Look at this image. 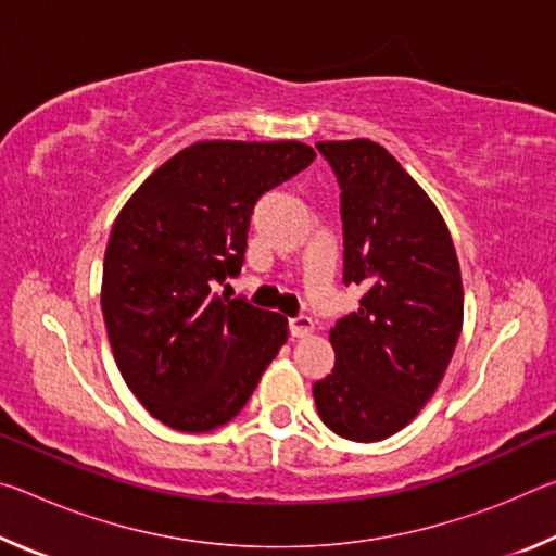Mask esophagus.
<instances>
[{
  "instance_id": "1",
  "label": "esophagus",
  "mask_w": 556,
  "mask_h": 556,
  "mask_svg": "<svg viewBox=\"0 0 556 556\" xmlns=\"http://www.w3.org/2000/svg\"><path fill=\"white\" fill-rule=\"evenodd\" d=\"M314 331V321L308 316H296V318H291L289 321V333H291V338H304V336H308Z\"/></svg>"
}]
</instances>
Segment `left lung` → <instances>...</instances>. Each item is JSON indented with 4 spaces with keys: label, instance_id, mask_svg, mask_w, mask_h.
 <instances>
[{
    "label": "left lung",
    "instance_id": "1",
    "mask_svg": "<svg viewBox=\"0 0 556 556\" xmlns=\"http://www.w3.org/2000/svg\"><path fill=\"white\" fill-rule=\"evenodd\" d=\"M341 186L343 285L357 312L331 328L333 370L314 382L324 425L382 441L437 392L464 326V285L444 218L388 149L370 139L318 142Z\"/></svg>",
    "mask_w": 556,
    "mask_h": 556
}]
</instances>
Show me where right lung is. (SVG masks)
I'll return each mask as SVG.
<instances>
[{
	"label": "right lung",
	"instance_id": "add662e5",
	"mask_svg": "<svg viewBox=\"0 0 556 556\" xmlns=\"http://www.w3.org/2000/svg\"><path fill=\"white\" fill-rule=\"evenodd\" d=\"M314 159L301 142H199L119 211L102 316L127 388L166 427L228 425L285 345V316L215 289L240 275L257 201Z\"/></svg>",
	"mask_w": 556,
	"mask_h": 556
}]
</instances>
